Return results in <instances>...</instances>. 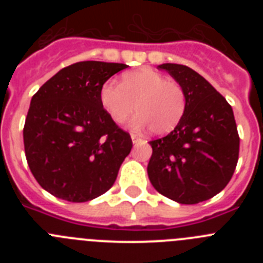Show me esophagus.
Instances as JSON below:
<instances>
[{
  "label": "esophagus",
  "instance_id": "1",
  "mask_svg": "<svg viewBox=\"0 0 263 263\" xmlns=\"http://www.w3.org/2000/svg\"><path fill=\"white\" fill-rule=\"evenodd\" d=\"M132 139H133L134 143H137V142H139V141H142V137L138 136V134H136V133H132Z\"/></svg>",
  "mask_w": 263,
  "mask_h": 263
}]
</instances>
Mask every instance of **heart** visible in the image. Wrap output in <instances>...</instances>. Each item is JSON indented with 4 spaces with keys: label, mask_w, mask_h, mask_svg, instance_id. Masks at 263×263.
Wrapping results in <instances>:
<instances>
[{
    "label": "heart",
    "mask_w": 263,
    "mask_h": 263,
    "mask_svg": "<svg viewBox=\"0 0 263 263\" xmlns=\"http://www.w3.org/2000/svg\"><path fill=\"white\" fill-rule=\"evenodd\" d=\"M100 100L109 117L116 124H124L136 110L137 129L150 127L154 134H166L175 129L185 110L184 88L175 80L153 69L130 72L121 84L106 81L100 92Z\"/></svg>",
    "instance_id": "obj_1"
}]
</instances>
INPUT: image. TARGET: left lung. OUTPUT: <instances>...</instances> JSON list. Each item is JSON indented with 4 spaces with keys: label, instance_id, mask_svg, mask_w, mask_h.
Listing matches in <instances>:
<instances>
[{
    "label": "left lung",
    "instance_id": "8db88e82",
    "mask_svg": "<svg viewBox=\"0 0 263 263\" xmlns=\"http://www.w3.org/2000/svg\"><path fill=\"white\" fill-rule=\"evenodd\" d=\"M184 88L185 110L175 129L153 139L148 179L159 194L180 204H197L222 191L240 153L232 106L197 72L183 64L158 67Z\"/></svg>",
    "mask_w": 263,
    "mask_h": 263
}]
</instances>
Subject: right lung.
<instances>
[{
	"label": "right lung",
	"instance_id": "1",
	"mask_svg": "<svg viewBox=\"0 0 263 263\" xmlns=\"http://www.w3.org/2000/svg\"><path fill=\"white\" fill-rule=\"evenodd\" d=\"M121 63L87 60L64 67L31 99L23 126L27 164L53 196L84 203L105 194L133 147L113 122L100 92Z\"/></svg>",
	"mask_w": 263,
	"mask_h": 263
}]
</instances>
